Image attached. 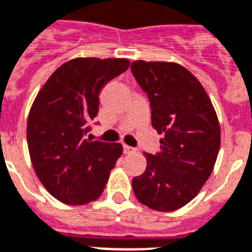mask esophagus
I'll return each instance as SVG.
<instances>
[{"instance_id": "esophagus-1", "label": "esophagus", "mask_w": 252, "mask_h": 252, "mask_svg": "<svg viewBox=\"0 0 252 252\" xmlns=\"http://www.w3.org/2000/svg\"><path fill=\"white\" fill-rule=\"evenodd\" d=\"M124 153L125 154H133V153H135V149L127 146V145H124Z\"/></svg>"}]
</instances>
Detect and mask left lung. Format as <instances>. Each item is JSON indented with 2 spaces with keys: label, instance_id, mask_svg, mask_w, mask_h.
<instances>
[{
  "label": "left lung",
  "instance_id": "1",
  "mask_svg": "<svg viewBox=\"0 0 252 252\" xmlns=\"http://www.w3.org/2000/svg\"><path fill=\"white\" fill-rule=\"evenodd\" d=\"M131 71L162 135L159 153H145L146 170L133 179L134 194L150 209L174 211L194 199L213 173L220 147L218 117L205 88L182 65L135 61Z\"/></svg>",
  "mask_w": 252,
  "mask_h": 252
}]
</instances>
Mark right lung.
<instances>
[{
    "label": "right lung",
    "instance_id": "add662e5",
    "mask_svg": "<svg viewBox=\"0 0 252 252\" xmlns=\"http://www.w3.org/2000/svg\"><path fill=\"white\" fill-rule=\"evenodd\" d=\"M126 58H74L53 73L34 99L26 126L37 177L56 199L86 205L101 196L122 155L121 143L90 141L105 83L128 69Z\"/></svg>",
    "mask_w": 252,
    "mask_h": 252
}]
</instances>
